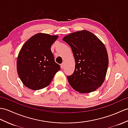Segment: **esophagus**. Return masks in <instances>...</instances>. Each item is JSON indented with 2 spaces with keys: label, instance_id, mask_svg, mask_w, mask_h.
<instances>
[{
  "label": "esophagus",
  "instance_id": "1",
  "mask_svg": "<svg viewBox=\"0 0 128 128\" xmlns=\"http://www.w3.org/2000/svg\"><path fill=\"white\" fill-rule=\"evenodd\" d=\"M60 66H61V69H64V63L61 64Z\"/></svg>",
  "mask_w": 128,
  "mask_h": 128
}]
</instances>
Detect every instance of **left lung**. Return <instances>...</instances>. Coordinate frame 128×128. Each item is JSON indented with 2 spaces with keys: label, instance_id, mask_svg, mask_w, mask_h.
Returning <instances> with one entry per match:
<instances>
[{
  "label": "left lung",
  "instance_id": "obj_1",
  "mask_svg": "<svg viewBox=\"0 0 128 128\" xmlns=\"http://www.w3.org/2000/svg\"><path fill=\"white\" fill-rule=\"evenodd\" d=\"M63 40L70 46L76 63L73 74L67 76L69 84L81 93L95 91L103 84L108 68L105 45L92 32L85 30L70 34Z\"/></svg>",
  "mask_w": 128,
  "mask_h": 128
}]
</instances>
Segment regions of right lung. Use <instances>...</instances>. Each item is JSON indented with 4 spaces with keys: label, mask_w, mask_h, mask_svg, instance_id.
<instances>
[{
    "label": "right lung",
    "mask_w": 128,
    "mask_h": 128,
    "mask_svg": "<svg viewBox=\"0 0 128 128\" xmlns=\"http://www.w3.org/2000/svg\"><path fill=\"white\" fill-rule=\"evenodd\" d=\"M58 37L38 33L22 47L17 60V70L26 87L32 90L45 88L60 70V65L55 62L50 50L51 45Z\"/></svg>",
    "instance_id": "obj_1"
}]
</instances>
